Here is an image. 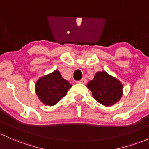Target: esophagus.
<instances>
[{
  "instance_id": "34e87169",
  "label": "esophagus",
  "mask_w": 149,
  "mask_h": 149,
  "mask_svg": "<svg viewBox=\"0 0 149 149\" xmlns=\"http://www.w3.org/2000/svg\"><path fill=\"white\" fill-rule=\"evenodd\" d=\"M86 82V79L85 78H82L81 80L77 81V83H81V84H84Z\"/></svg>"
}]
</instances>
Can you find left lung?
Wrapping results in <instances>:
<instances>
[{
	"label": "left lung",
	"mask_w": 149,
	"mask_h": 149,
	"mask_svg": "<svg viewBox=\"0 0 149 149\" xmlns=\"http://www.w3.org/2000/svg\"><path fill=\"white\" fill-rule=\"evenodd\" d=\"M87 87L92 91L94 98L104 106L117 102L123 93L121 83L106 72L96 73L94 79L88 83Z\"/></svg>",
	"instance_id": "8db88e82"
}]
</instances>
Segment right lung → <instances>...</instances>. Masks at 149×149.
Segmentation results:
<instances>
[{"label": "right lung", "instance_id": "1", "mask_svg": "<svg viewBox=\"0 0 149 149\" xmlns=\"http://www.w3.org/2000/svg\"><path fill=\"white\" fill-rule=\"evenodd\" d=\"M71 87L69 81L64 79L59 71L56 70L52 74L38 79L36 82V92L42 103L52 106L66 95Z\"/></svg>", "mask_w": 149, "mask_h": 149}]
</instances>
